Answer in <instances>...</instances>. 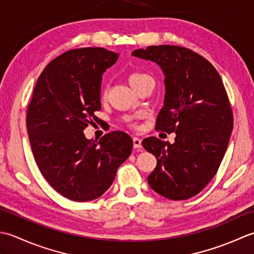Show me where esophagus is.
Segmentation results:
<instances>
[{
    "instance_id": "esophagus-1",
    "label": "esophagus",
    "mask_w": 254,
    "mask_h": 254,
    "mask_svg": "<svg viewBox=\"0 0 254 254\" xmlns=\"http://www.w3.org/2000/svg\"><path fill=\"white\" fill-rule=\"evenodd\" d=\"M132 142H133V148H136V149L141 148V139L140 138L133 137L132 138Z\"/></svg>"
}]
</instances>
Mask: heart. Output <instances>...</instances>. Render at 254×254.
I'll use <instances>...</instances> for the list:
<instances>
[{
    "label": "heart",
    "instance_id": "1",
    "mask_svg": "<svg viewBox=\"0 0 254 254\" xmlns=\"http://www.w3.org/2000/svg\"><path fill=\"white\" fill-rule=\"evenodd\" d=\"M148 77H151L147 73H143V72H132V73L129 75V83L131 84L133 87L136 84H138L139 82H141L144 79H148ZM107 95V89H105L102 93V97L105 98Z\"/></svg>",
    "mask_w": 254,
    "mask_h": 254
}]
</instances>
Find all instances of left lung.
<instances>
[{
	"instance_id": "8db88e82",
	"label": "left lung",
	"mask_w": 254,
	"mask_h": 254,
	"mask_svg": "<svg viewBox=\"0 0 254 254\" xmlns=\"http://www.w3.org/2000/svg\"><path fill=\"white\" fill-rule=\"evenodd\" d=\"M132 56L161 66L165 96L156 130L177 134L174 143L142 140L157 158L148 183L165 198L189 199L215 177L228 147L234 115L224 83L208 60L188 48L149 46Z\"/></svg>"
}]
</instances>
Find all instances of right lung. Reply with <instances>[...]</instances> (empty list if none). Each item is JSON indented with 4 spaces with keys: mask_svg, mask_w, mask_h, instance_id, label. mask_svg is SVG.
<instances>
[{
    "mask_svg": "<svg viewBox=\"0 0 254 254\" xmlns=\"http://www.w3.org/2000/svg\"><path fill=\"white\" fill-rule=\"evenodd\" d=\"M118 54L101 47L65 51L46 66L34 89L26 125L43 177L64 197L89 201L110 189L130 156L132 139L112 131L89 140L83 130L97 122L101 83Z\"/></svg>",
    "mask_w": 254,
    "mask_h": 254,
    "instance_id": "add662e5",
    "label": "right lung"
}]
</instances>
